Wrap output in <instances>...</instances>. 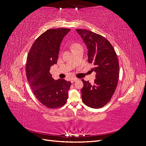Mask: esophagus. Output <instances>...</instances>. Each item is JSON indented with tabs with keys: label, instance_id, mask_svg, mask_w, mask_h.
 I'll return each mask as SVG.
<instances>
[{
	"label": "esophagus",
	"instance_id": "1",
	"mask_svg": "<svg viewBox=\"0 0 146 146\" xmlns=\"http://www.w3.org/2000/svg\"><path fill=\"white\" fill-rule=\"evenodd\" d=\"M77 80H78V78H72L71 79V82L72 83H74V82H76Z\"/></svg>",
	"mask_w": 146,
	"mask_h": 146
}]
</instances>
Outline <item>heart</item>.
<instances>
[{
	"instance_id": "1",
	"label": "heart",
	"mask_w": 146,
	"mask_h": 146,
	"mask_svg": "<svg viewBox=\"0 0 146 146\" xmlns=\"http://www.w3.org/2000/svg\"><path fill=\"white\" fill-rule=\"evenodd\" d=\"M79 46H81V45H80V44H78V43L74 44L73 46H72V48H74L77 47H79Z\"/></svg>"
}]
</instances>
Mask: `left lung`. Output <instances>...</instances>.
Here are the masks:
<instances>
[{
    "label": "left lung",
    "instance_id": "obj_1",
    "mask_svg": "<svg viewBox=\"0 0 146 146\" xmlns=\"http://www.w3.org/2000/svg\"><path fill=\"white\" fill-rule=\"evenodd\" d=\"M87 47L88 62L96 73L93 85L82 79L83 102L93 108L103 107L111 99L117 85L119 64L113 47L107 39L90 30L77 29Z\"/></svg>",
    "mask_w": 146,
    "mask_h": 146
}]
</instances>
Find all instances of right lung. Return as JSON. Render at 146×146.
<instances>
[{
    "mask_svg": "<svg viewBox=\"0 0 146 146\" xmlns=\"http://www.w3.org/2000/svg\"><path fill=\"white\" fill-rule=\"evenodd\" d=\"M69 29H49L41 34L32 46L26 62V75L37 99L46 107H62L68 98L71 83L64 79L55 80L50 68L56 64L60 47Z\"/></svg>",
    "mask_w": 146,
    "mask_h": 146,
    "instance_id": "add662e5",
    "label": "right lung"
}]
</instances>
